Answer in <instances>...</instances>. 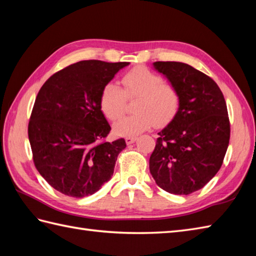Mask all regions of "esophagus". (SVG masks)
Instances as JSON below:
<instances>
[{
	"label": "esophagus",
	"instance_id": "34e87169",
	"mask_svg": "<svg viewBox=\"0 0 256 256\" xmlns=\"http://www.w3.org/2000/svg\"><path fill=\"white\" fill-rule=\"evenodd\" d=\"M136 136H126L125 138V142H126V144H132L136 140Z\"/></svg>",
	"mask_w": 256,
	"mask_h": 256
}]
</instances>
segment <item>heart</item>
Segmentation results:
<instances>
[{
    "instance_id": "heart-1",
    "label": "heart",
    "mask_w": 256,
    "mask_h": 256,
    "mask_svg": "<svg viewBox=\"0 0 256 256\" xmlns=\"http://www.w3.org/2000/svg\"><path fill=\"white\" fill-rule=\"evenodd\" d=\"M123 89L114 84H106L101 91L100 106L103 114L116 121L124 113L126 99L138 98L134 103L135 114L124 116L114 124L118 135H136L152 125H162L175 116L180 94L172 84L164 82L160 74L146 67H136L122 78Z\"/></svg>"
}]
</instances>
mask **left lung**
Returning a JSON list of instances; mask_svg holds the SVG:
<instances>
[{
  "mask_svg": "<svg viewBox=\"0 0 256 256\" xmlns=\"http://www.w3.org/2000/svg\"><path fill=\"white\" fill-rule=\"evenodd\" d=\"M180 94L172 122L158 133L150 158L156 184L174 194H189L208 184L224 162L230 121L220 88L209 76L177 62H156Z\"/></svg>",
  "mask_w": 256,
  "mask_h": 256,
  "instance_id": "obj_1",
  "label": "left lung"
}]
</instances>
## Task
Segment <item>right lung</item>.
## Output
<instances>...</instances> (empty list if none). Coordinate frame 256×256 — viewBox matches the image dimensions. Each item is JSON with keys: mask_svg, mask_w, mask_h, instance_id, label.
<instances>
[{"mask_svg": "<svg viewBox=\"0 0 256 256\" xmlns=\"http://www.w3.org/2000/svg\"><path fill=\"white\" fill-rule=\"evenodd\" d=\"M128 62L82 60L54 74L32 106L28 138L38 172L52 188L84 198L111 179L124 138L106 142L101 91Z\"/></svg>", "mask_w": 256, "mask_h": 256, "instance_id": "add662e5", "label": "right lung"}]
</instances>
